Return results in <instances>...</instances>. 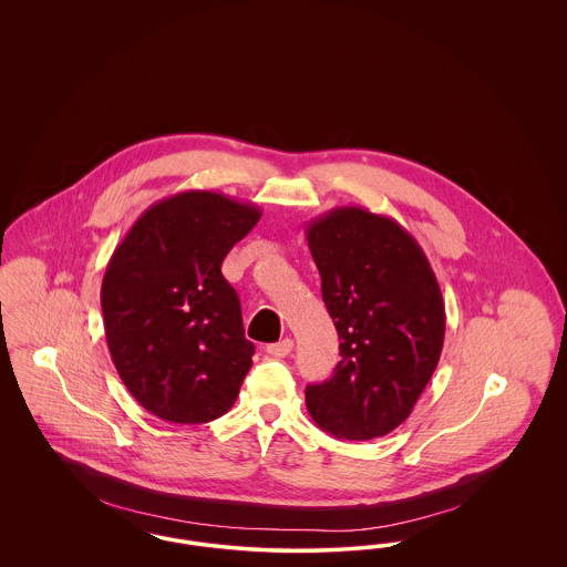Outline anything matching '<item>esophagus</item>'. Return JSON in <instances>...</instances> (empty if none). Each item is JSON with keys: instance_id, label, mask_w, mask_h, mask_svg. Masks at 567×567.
<instances>
[{"instance_id": "1", "label": "esophagus", "mask_w": 567, "mask_h": 567, "mask_svg": "<svg viewBox=\"0 0 567 567\" xmlns=\"http://www.w3.org/2000/svg\"><path fill=\"white\" fill-rule=\"evenodd\" d=\"M268 354L271 357H287L289 352L293 351V340L291 338H285V340H280V342H276V344H268Z\"/></svg>"}]
</instances>
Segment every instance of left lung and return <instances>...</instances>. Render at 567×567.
<instances>
[{"instance_id":"obj_1","label":"left lung","mask_w":567,"mask_h":567,"mask_svg":"<svg viewBox=\"0 0 567 567\" xmlns=\"http://www.w3.org/2000/svg\"><path fill=\"white\" fill-rule=\"evenodd\" d=\"M306 234L342 340L333 377L306 386L308 412L336 437H382L410 416L440 361V285L423 248L389 216L333 208Z\"/></svg>"}]
</instances>
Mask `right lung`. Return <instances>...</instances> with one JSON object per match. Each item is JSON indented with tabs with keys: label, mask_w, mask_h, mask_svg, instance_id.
Masks as SVG:
<instances>
[{
	"label": "right lung",
	"mask_w": 567,
	"mask_h": 567,
	"mask_svg": "<svg viewBox=\"0 0 567 567\" xmlns=\"http://www.w3.org/2000/svg\"><path fill=\"white\" fill-rule=\"evenodd\" d=\"M259 218L255 204L183 190L153 204L110 257V354L135 402L163 421L208 423L238 398L255 347L220 264Z\"/></svg>",
	"instance_id": "obj_1"
}]
</instances>
